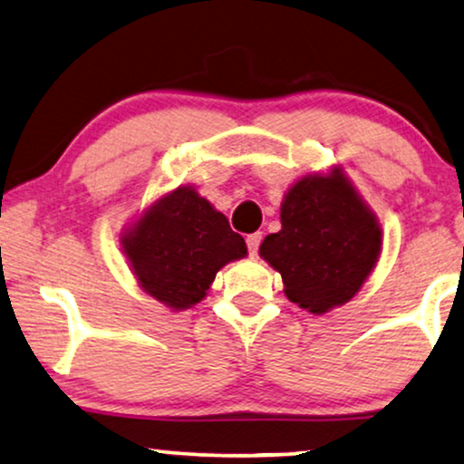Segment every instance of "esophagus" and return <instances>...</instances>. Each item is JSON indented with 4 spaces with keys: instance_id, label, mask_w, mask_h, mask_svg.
<instances>
[{
    "instance_id": "obj_1",
    "label": "esophagus",
    "mask_w": 464,
    "mask_h": 464,
    "mask_svg": "<svg viewBox=\"0 0 464 464\" xmlns=\"http://www.w3.org/2000/svg\"><path fill=\"white\" fill-rule=\"evenodd\" d=\"M261 239H263L261 233H252V236L246 237V246H248L250 256H256V252H259V246H261Z\"/></svg>"
}]
</instances>
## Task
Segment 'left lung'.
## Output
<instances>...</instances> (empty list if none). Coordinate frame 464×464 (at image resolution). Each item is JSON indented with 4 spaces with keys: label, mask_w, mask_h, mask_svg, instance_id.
<instances>
[{
    "label": "left lung",
    "mask_w": 464,
    "mask_h": 464,
    "mask_svg": "<svg viewBox=\"0 0 464 464\" xmlns=\"http://www.w3.org/2000/svg\"><path fill=\"white\" fill-rule=\"evenodd\" d=\"M280 225L259 255L283 276L285 295L313 314L353 300L381 256L377 214L340 167L293 181L280 203Z\"/></svg>",
    "instance_id": "8db88e82"
}]
</instances>
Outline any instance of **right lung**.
<instances>
[{
  "label": "right lung",
  "mask_w": 464,
  "mask_h": 464,
  "mask_svg": "<svg viewBox=\"0 0 464 464\" xmlns=\"http://www.w3.org/2000/svg\"><path fill=\"white\" fill-rule=\"evenodd\" d=\"M140 289L167 308H192L227 263L248 255L227 216L192 186L158 197L120 236Z\"/></svg>",
  "instance_id": "1"
}]
</instances>
